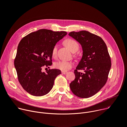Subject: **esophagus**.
Segmentation results:
<instances>
[{
	"instance_id": "obj_1",
	"label": "esophagus",
	"mask_w": 127,
	"mask_h": 127,
	"mask_svg": "<svg viewBox=\"0 0 127 127\" xmlns=\"http://www.w3.org/2000/svg\"><path fill=\"white\" fill-rule=\"evenodd\" d=\"M62 73L64 74H67V72H66V71H62Z\"/></svg>"
}]
</instances>
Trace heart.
I'll return each instance as SVG.
<instances>
[{"label":"heart","mask_w":127,"mask_h":127,"mask_svg":"<svg viewBox=\"0 0 127 127\" xmlns=\"http://www.w3.org/2000/svg\"><path fill=\"white\" fill-rule=\"evenodd\" d=\"M64 44L68 48L71 52H77L79 48V45L77 41L72 39H66L64 41ZM58 45H55L52 50V55L53 57H55L57 55ZM73 65V63L70 61L60 60L56 62L54 64L56 68L60 69L63 71H66L70 69Z\"/></svg>","instance_id":"1"}]
</instances>
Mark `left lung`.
<instances>
[{"instance_id":"left-lung-1","label":"left lung","mask_w":127,"mask_h":127,"mask_svg":"<svg viewBox=\"0 0 127 127\" xmlns=\"http://www.w3.org/2000/svg\"><path fill=\"white\" fill-rule=\"evenodd\" d=\"M68 35L79 42L83 50L82 57L74 70L75 79L69 85L70 89L79 97H90L102 89L107 81L111 66L107 47L100 37L86 31L71 32Z\"/></svg>"}]
</instances>
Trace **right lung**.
Segmentation results:
<instances>
[{
    "mask_svg": "<svg viewBox=\"0 0 127 127\" xmlns=\"http://www.w3.org/2000/svg\"><path fill=\"white\" fill-rule=\"evenodd\" d=\"M66 35L64 31L41 29L29 33L19 42L14 65L20 84L29 94L43 96L53 88L61 70L52 69L45 72L42 69L45 65H52V49Z\"/></svg>",
    "mask_w": 127,
    "mask_h": 127,
    "instance_id": "1",
    "label": "right lung"
}]
</instances>
